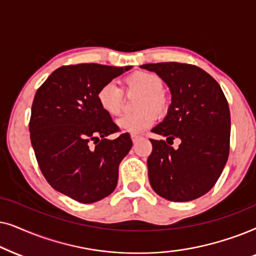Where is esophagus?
Here are the masks:
<instances>
[{
  "label": "esophagus",
  "instance_id": "esophagus-1",
  "mask_svg": "<svg viewBox=\"0 0 256 256\" xmlns=\"http://www.w3.org/2000/svg\"><path fill=\"white\" fill-rule=\"evenodd\" d=\"M131 139H132V142H137L139 139H142V137H140V136H137V134H132Z\"/></svg>",
  "mask_w": 256,
  "mask_h": 256
}]
</instances>
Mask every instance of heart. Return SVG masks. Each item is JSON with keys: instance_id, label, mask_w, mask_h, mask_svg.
I'll list each match as a JSON object with an SVG mask.
<instances>
[{"instance_id": "obj_1", "label": "heart", "mask_w": 256, "mask_h": 256, "mask_svg": "<svg viewBox=\"0 0 256 256\" xmlns=\"http://www.w3.org/2000/svg\"><path fill=\"white\" fill-rule=\"evenodd\" d=\"M126 90L139 94L134 103L137 111L126 114L117 119V126L122 131L137 134L150 128L156 122V114L162 116L168 108V98L162 91V80L156 74L137 71L125 78ZM100 108L111 116L122 110V92L114 83H106L97 94Z\"/></svg>"}]
</instances>
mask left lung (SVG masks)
<instances>
[{"mask_svg": "<svg viewBox=\"0 0 256 256\" xmlns=\"http://www.w3.org/2000/svg\"><path fill=\"white\" fill-rule=\"evenodd\" d=\"M171 92V105L152 132L166 137L154 140L148 159V179L164 199L186 202L216 185L230 154V114L226 97L214 78L190 64H144ZM180 139L178 149L168 144Z\"/></svg>", "mask_w": 256, "mask_h": 256, "instance_id": "obj_1", "label": "left lung"}]
</instances>
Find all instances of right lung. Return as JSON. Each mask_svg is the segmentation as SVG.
<instances>
[{"mask_svg":"<svg viewBox=\"0 0 256 256\" xmlns=\"http://www.w3.org/2000/svg\"><path fill=\"white\" fill-rule=\"evenodd\" d=\"M132 66L96 63L60 66L34 98L30 139L40 171L51 187L82 204H92L114 192L119 164L130 152L128 134L118 131L98 103L104 84Z\"/></svg>","mask_w":256,"mask_h":256,"instance_id":"obj_1","label":"right lung"}]
</instances>
